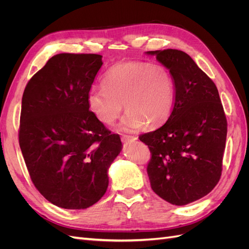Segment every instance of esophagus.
I'll return each instance as SVG.
<instances>
[{"instance_id": "1", "label": "esophagus", "mask_w": 249, "mask_h": 249, "mask_svg": "<svg viewBox=\"0 0 249 249\" xmlns=\"http://www.w3.org/2000/svg\"><path fill=\"white\" fill-rule=\"evenodd\" d=\"M137 139V137L135 136H131V135H123L122 136V140L123 142H132Z\"/></svg>"}]
</instances>
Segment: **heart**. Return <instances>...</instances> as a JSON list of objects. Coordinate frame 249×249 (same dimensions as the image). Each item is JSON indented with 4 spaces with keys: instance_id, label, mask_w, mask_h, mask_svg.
Masks as SVG:
<instances>
[{
    "instance_id": "heart-1",
    "label": "heart",
    "mask_w": 249,
    "mask_h": 249,
    "mask_svg": "<svg viewBox=\"0 0 249 249\" xmlns=\"http://www.w3.org/2000/svg\"><path fill=\"white\" fill-rule=\"evenodd\" d=\"M102 88H91L88 105L99 122L113 124L127 110L119 130L134 132L145 124L154 127L166 122L175 107L176 86L163 64L132 61L112 66L104 74Z\"/></svg>"
}]
</instances>
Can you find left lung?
<instances>
[{
  "label": "left lung",
  "mask_w": 249,
  "mask_h": 249,
  "mask_svg": "<svg viewBox=\"0 0 249 249\" xmlns=\"http://www.w3.org/2000/svg\"><path fill=\"white\" fill-rule=\"evenodd\" d=\"M171 72L175 107L159 129L140 135L148 146L150 187L172 205L185 206L214 189L222 171L228 123L214 82L183 51H149Z\"/></svg>",
  "instance_id": "1"
}]
</instances>
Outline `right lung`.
Returning <instances> with one entry per match:
<instances>
[{
    "instance_id": "1",
    "label": "right lung",
    "mask_w": 249,
    "mask_h": 249,
    "mask_svg": "<svg viewBox=\"0 0 249 249\" xmlns=\"http://www.w3.org/2000/svg\"><path fill=\"white\" fill-rule=\"evenodd\" d=\"M101 55L62 53L30 79L21 100L18 141L36 189L53 205L87 209L106 193L108 169L122 150L89 111Z\"/></svg>"
}]
</instances>
